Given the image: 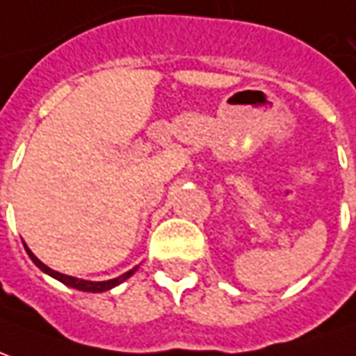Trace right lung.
Masks as SVG:
<instances>
[{"label":"right lung","instance_id":"obj_1","mask_svg":"<svg viewBox=\"0 0 356 356\" xmlns=\"http://www.w3.org/2000/svg\"><path fill=\"white\" fill-rule=\"evenodd\" d=\"M26 252H28V256L32 258V261L35 264V266L40 267L41 271L47 275H51L53 279H56V281H60L62 284H66V286H72L75 288V290H81V292H106V290H111V288H115L118 284H121V282H124L129 277H132V275L136 273V269H138V266L132 267L131 271H127V273L119 275V277H115V279H110V281H83V279H77V277H70V275H64V273H58V271H54V269H51V267H47L43 261L35 256V254L28 248V246L24 245Z\"/></svg>","mask_w":356,"mask_h":356}]
</instances>
